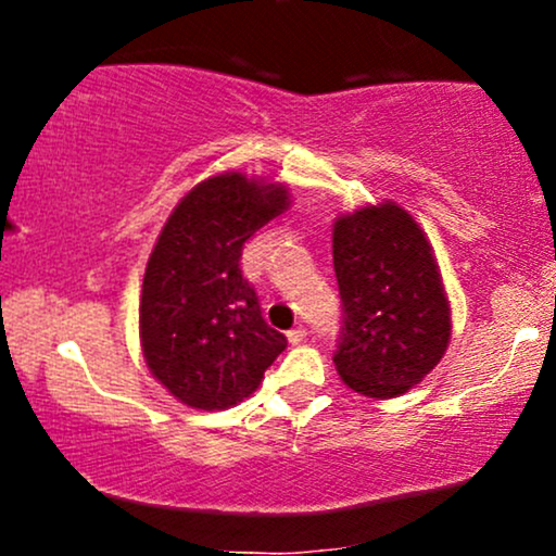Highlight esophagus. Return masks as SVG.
Returning a JSON list of instances; mask_svg holds the SVG:
<instances>
[{"instance_id": "obj_1", "label": "esophagus", "mask_w": 556, "mask_h": 556, "mask_svg": "<svg viewBox=\"0 0 556 556\" xmlns=\"http://www.w3.org/2000/svg\"><path fill=\"white\" fill-rule=\"evenodd\" d=\"M305 334H308V331H305V327H295V329L287 331V340H290V344H300V342L305 340Z\"/></svg>"}]
</instances>
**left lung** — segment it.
<instances>
[{"label":"left lung","instance_id":"8db88e82","mask_svg":"<svg viewBox=\"0 0 556 556\" xmlns=\"http://www.w3.org/2000/svg\"><path fill=\"white\" fill-rule=\"evenodd\" d=\"M331 253L342 298L337 371L363 397H400L442 361L452 334L431 242L387 201L342 214Z\"/></svg>","mask_w":556,"mask_h":556}]
</instances>
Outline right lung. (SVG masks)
<instances>
[{
	"mask_svg": "<svg viewBox=\"0 0 556 556\" xmlns=\"http://www.w3.org/2000/svg\"><path fill=\"white\" fill-rule=\"evenodd\" d=\"M287 206L282 182L225 172L198 182L159 235L140 290V344L182 405H238L287 348L240 269L242 245Z\"/></svg>",
	"mask_w": 556,
	"mask_h": 556,
	"instance_id": "1",
	"label": "right lung"
}]
</instances>
